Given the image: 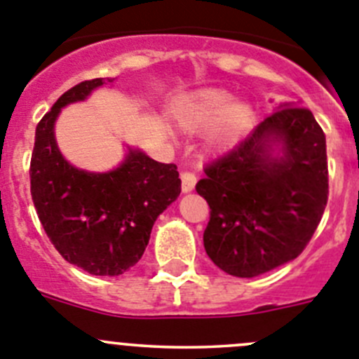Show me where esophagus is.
Instances as JSON below:
<instances>
[{"mask_svg": "<svg viewBox=\"0 0 359 359\" xmlns=\"http://www.w3.org/2000/svg\"><path fill=\"white\" fill-rule=\"evenodd\" d=\"M180 180H182L184 193H189V191L195 189L196 175L193 172H180Z\"/></svg>", "mask_w": 359, "mask_h": 359, "instance_id": "1", "label": "esophagus"}]
</instances>
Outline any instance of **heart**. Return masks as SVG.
I'll use <instances>...</instances> for the list:
<instances>
[{
  "instance_id": "1",
  "label": "heart",
  "mask_w": 359,
  "mask_h": 359,
  "mask_svg": "<svg viewBox=\"0 0 359 359\" xmlns=\"http://www.w3.org/2000/svg\"><path fill=\"white\" fill-rule=\"evenodd\" d=\"M173 118L187 133H198L212 126L210 145L223 149L239 142L250 130L253 113L246 104L233 102V95L226 90L205 88L177 100Z\"/></svg>"
}]
</instances>
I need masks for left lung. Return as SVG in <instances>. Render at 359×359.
Segmentation results:
<instances>
[{
    "label": "left lung",
    "instance_id": "1",
    "mask_svg": "<svg viewBox=\"0 0 359 359\" xmlns=\"http://www.w3.org/2000/svg\"><path fill=\"white\" fill-rule=\"evenodd\" d=\"M269 142H281L274 160ZM207 255L225 273L253 278L303 253L330 195L326 134L311 111L285 104L230 152L205 164Z\"/></svg>",
    "mask_w": 359,
    "mask_h": 359
}]
</instances>
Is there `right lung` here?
Returning <instances> with one entry per match:
<instances>
[{"mask_svg": "<svg viewBox=\"0 0 359 359\" xmlns=\"http://www.w3.org/2000/svg\"><path fill=\"white\" fill-rule=\"evenodd\" d=\"M111 79H90L67 90L35 130L29 182L36 216L67 262L95 276H118L142 259L154 221L180 195L173 163L130 150L118 168L88 173L60 154L55 120L63 106L83 100Z\"/></svg>", "mask_w": 359, "mask_h": 359, "instance_id": "obj_1", "label": "right lung"}]
</instances>
